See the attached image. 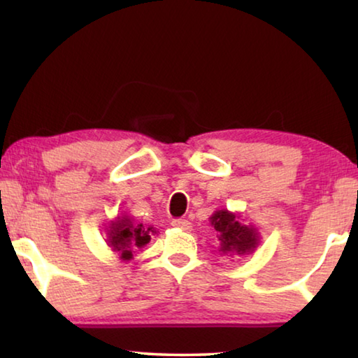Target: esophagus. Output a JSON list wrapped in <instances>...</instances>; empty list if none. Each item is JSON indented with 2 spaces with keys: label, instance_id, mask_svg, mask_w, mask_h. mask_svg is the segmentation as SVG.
I'll use <instances>...</instances> for the list:
<instances>
[{
  "label": "esophagus",
  "instance_id": "1",
  "mask_svg": "<svg viewBox=\"0 0 358 358\" xmlns=\"http://www.w3.org/2000/svg\"><path fill=\"white\" fill-rule=\"evenodd\" d=\"M172 226L173 227H177V229H181V230H189L192 226H191V222L187 221V220H173L172 221Z\"/></svg>",
  "mask_w": 358,
  "mask_h": 358
}]
</instances>
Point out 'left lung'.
Segmentation results:
<instances>
[{
	"label": "left lung",
	"mask_w": 358,
	"mask_h": 358,
	"mask_svg": "<svg viewBox=\"0 0 358 358\" xmlns=\"http://www.w3.org/2000/svg\"><path fill=\"white\" fill-rule=\"evenodd\" d=\"M211 226L220 234V251L222 254H238L245 256L256 250L259 245V232L254 226L240 222V216L230 213L229 210H217L210 217Z\"/></svg>",
	"instance_id": "obj_1"
}]
</instances>
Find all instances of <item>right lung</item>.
<instances>
[{
    "mask_svg": "<svg viewBox=\"0 0 358 358\" xmlns=\"http://www.w3.org/2000/svg\"><path fill=\"white\" fill-rule=\"evenodd\" d=\"M156 230L153 227H145L143 224H137L129 216H118L117 220L110 222L107 230V245L115 252L120 254L123 260L132 259V252L136 248H143L150 243L151 235Z\"/></svg>",
    "mask_w": 358,
    "mask_h": 358,
    "instance_id": "add662e5",
    "label": "right lung"
}]
</instances>
